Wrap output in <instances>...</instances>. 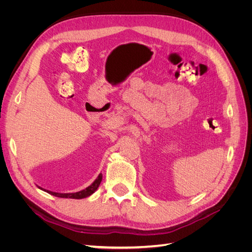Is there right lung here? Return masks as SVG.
I'll return each mask as SVG.
<instances>
[{"label":"right lung","instance_id":"1","mask_svg":"<svg viewBox=\"0 0 252 252\" xmlns=\"http://www.w3.org/2000/svg\"><path fill=\"white\" fill-rule=\"evenodd\" d=\"M102 178L103 175L102 173H100L97 175V178L94 181V183L91 185H89L87 188L81 190V191H78V192H72V193H60V192H53V191H50V190H46L44 189L40 186L39 187L41 190H44V191H46L52 195L55 196H58V197H66V199H84V197H87L89 195H91L93 193L95 192V190L98 188V186H100L101 182H102Z\"/></svg>","mask_w":252,"mask_h":252}]
</instances>
